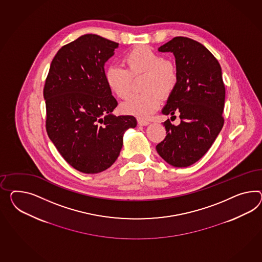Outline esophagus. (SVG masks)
Returning <instances> with one entry per match:
<instances>
[{
	"instance_id": "34e87169",
	"label": "esophagus",
	"mask_w": 262,
	"mask_h": 262,
	"mask_svg": "<svg viewBox=\"0 0 262 262\" xmlns=\"http://www.w3.org/2000/svg\"><path fill=\"white\" fill-rule=\"evenodd\" d=\"M149 123H150V122L147 121H143V120H141V119L138 120V124L141 125V126H146Z\"/></svg>"
}]
</instances>
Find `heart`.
<instances>
[{"instance_id":"heart-1","label":"heart","mask_w":262,"mask_h":262,"mask_svg":"<svg viewBox=\"0 0 262 262\" xmlns=\"http://www.w3.org/2000/svg\"><path fill=\"white\" fill-rule=\"evenodd\" d=\"M125 69L109 67L104 80L109 90L121 100L126 99L133 80L140 79L141 94L133 95L121 104L123 113L139 119H148L161 104V98L173 94L179 82V71L174 61L165 60L160 53L146 46L129 50L123 57Z\"/></svg>"}]
</instances>
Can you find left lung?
Listing matches in <instances>:
<instances>
[{
  "label": "left lung",
  "mask_w": 262,
  "mask_h": 262,
  "mask_svg": "<svg viewBox=\"0 0 262 262\" xmlns=\"http://www.w3.org/2000/svg\"><path fill=\"white\" fill-rule=\"evenodd\" d=\"M159 51L173 52L179 71L178 85L162 113L180 115L181 123L163 122L166 137L156 149L169 164L187 167L202 159L223 126L222 68L206 47L187 37H174Z\"/></svg>",
  "instance_id": "1"
}]
</instances>
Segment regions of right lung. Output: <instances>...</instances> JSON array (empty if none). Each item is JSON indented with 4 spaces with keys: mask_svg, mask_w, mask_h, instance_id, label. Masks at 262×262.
<instances>
[{
    "mask_svg": "<svg viewBox=\"0 0 262 262\" xmlns=\"http://www.w3.org/2000/svg\"><path fill=\"white\" fill-rule=\"evenodd\" d=\"M118 42L86 34L60 48L51 61L43 98L49 139L76 170L97 174L110 167L133 116L112 114L118 102L104 80V63Z\"/></svg>",
    "mask_w": 262,
    "mask_h": 262,
    "instance_id": "right-lung-1",
    "label": "right lung"
}]
</instances>
